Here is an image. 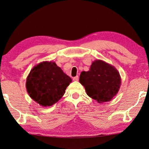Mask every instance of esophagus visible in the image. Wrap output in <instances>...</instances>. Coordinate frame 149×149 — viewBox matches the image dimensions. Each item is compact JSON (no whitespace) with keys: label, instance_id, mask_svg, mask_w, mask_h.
Masks as SVG:
<instances>
[{"label":"esophagus","instance_id":"esophagus-1","mask_svg":"<svg viewBox=\"0 0 149 149\" xmlns=\"http://www.w3.org/2000/svg\"><path fill=\"white\" fill-rule=\"evenodd\" d=\"M79 77L78 76L73 78V80H74V81H79Z\"/></svg>","mask_w":149,"mask_h":149}]
</instances>
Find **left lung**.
<instances>
[{"label": "left lung", "instance_id": "obj_1", "mask_svg": "<svg viewBox=\"0 0 149 149\" xmlns=\"http://www.w3.org/2000/svg\"><path fill=\"white\" fill-rule=\"evenodd\" d=\"M80 83L87 95L98 103L110 101L118 92L121 77L115 67L102 60H95L88 71H82Z\"/></svg>", "mask_w": 149, "mask_h": 149}]
</instances>
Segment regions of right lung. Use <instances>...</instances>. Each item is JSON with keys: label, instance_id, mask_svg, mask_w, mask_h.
Here are the masks:
<instances>
[{"label": "right lung", "instance_id": "1", "mask_svg": "<svg viewBox=\"0 0 149 149\" xmlns=\"http://www.w3.org/2000/svg\"><path fill=\"white\" fill-rule=\"evenodd\" d=\"M71 82L56 63L43 61L31 69L25 85L32 100L42 107H50L63 96Z\"/></svg>", "mask_w": 149, "mask_h": 149}]
</instances>
